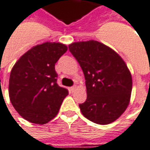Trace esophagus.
<instances>
[{"mask_svg": "<svg viewBox=\"0 0 150 150\" xmlns=\"http://www.w3.org/2000/svg\"><path fill=\"white\" fill-rule=\"evenodd\" d=\"M75 90H76V86H71V87L70 88V91H71V93H72V92H74Z\"/></svg>", "mask_w": 150, "mask_h": 150, "instance_id": "1", "label": "esophagus"}]
</instances>
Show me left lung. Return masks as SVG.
I'll list each match as a JSON object with an SVG mask.
<instances>
[{
  "label": "left lung",
  "instance_id": "obj_1",
  "mask_svg": "<svg viewBox=\"0 0 150 150\" xmlns=\"http://www.w3.org/2000/svg\"><path fill=\"white\" fill-rule=\"evenodd\" d=\"M84 74L86 101L79 104L83 115L99 125L116 120L129 105L132 89L131 72L122 58L97 41L69 45Z\"/></svg>",
  "mask_w": 150,
  "mask_h": 150
}]
</instances>
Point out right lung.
Segmentation results:
<instances>
[{
  "label": "right lung",
  "instance_id": "add662e5",
  "mask_svg": "<svg viewBox=\"0 0 150 150\" xmlns=\"http://www.w3.org/2000/svg\"><path fill=\"white\" fill-rule=\"evenodd\" d=\"M67 50L59 42L37 45L22 55L9 78V97L24 119L34 124H46L59 112L68 95L57 83L55 63Z\"/></svg>",
  "mask_w": 150,
  "mask_h": 150
}]
</instances>
